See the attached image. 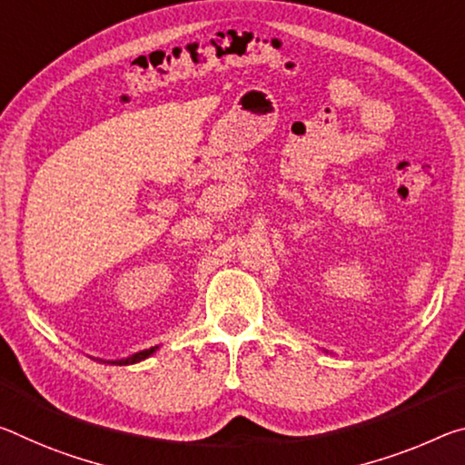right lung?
I'll use <instances>...</instances> for the list:
<instances>
[{"label":"right lung","instance_id":"1","mask_svg":"<svg viewBox=\"0 0 465 465\" xmlns=\"http://www.w3.org/2000/svg\"><path fill=\"white\" fill-rule=\"evenodd\" d=\"M157 351V348H151V350H143V351H138V353H134V356H130V358H126V360H112V364H136V362H143V360H146L151 356V353H154Z\"/></svg>","mask_w":465,"mask_h":465}]
</instances>
